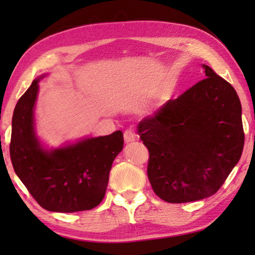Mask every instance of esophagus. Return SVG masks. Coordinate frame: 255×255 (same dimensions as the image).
Wrapping results in <instances>:
<instances>
[{
    "mask_svg": "<svg viewBox=\"0 0 255 255\" xmlns=\"http://www.w3.org/2000/svg\"><path fill=\"white\" fill-rule=\"evenodd\" d=\"M135 140V133L132 130H127L124 132V141L128 144V142H132Z\"/></svg>",
    "mask_w": 255,
    "mask_h": 255,
    "instance_id": "34e87169",
    "label": "esophagus"
}]
</instances>
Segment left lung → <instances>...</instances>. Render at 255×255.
Listing matches in <instances>:
<instances>
[{
	"label": "left lung",
	"mask_w": 255,
	"mask_h": 255,
	"mask_svg": "<svg viewBox=\"0 0 255 255\" xmlns=\"http://www.w3.org/2000/svg\"><path fill=\"white\" fill-rule=\"evenodd\" d=\"M202 67L207 78L137 125L149 152V183L168 203L212 196L243 153L239 97L209 66Z\"/></svg>",
	"instance_id": "8db88e82"
}]
</instances>
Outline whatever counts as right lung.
I'll return each instance as SVG.
<instances>
[{"label":"right lung","mask_w":255,"mask_h":255,"mask_svg":"<svg viewBox=\"0 0 255 255\" xmlns=\"http://www.w3.org/2000/svg\"><path fill=\"white\" fill-rule=\"evenodd\" d=\"M45 76L33 80L13 110L10 140L12 167L41 208L53 212L90 210L106 195L111 166L123 149V133L116 131L57 148L45 147L34 124L39 81Z\"/></svg>","instance_id":"obj_1"}]
</instances>
